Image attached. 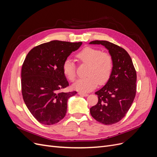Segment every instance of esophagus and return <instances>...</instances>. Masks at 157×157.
Segmentation results:
<instances>
[{"mask_svg": "<svg viewBox=\"0 0 157 157\" xmlns=\"http://www.w3.org/2000/svg\"><path fill=\"white\" fill-rule=\"evenodd\" d=\"M78 94L80 95V96H84V97H86V96H88V94L84 93V92H78Z\"/></svg>", "mask_w": 157, "mask_h": 157, "instance_id": "1", "label": "esophagus"}]
</instances>
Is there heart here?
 <instances>
[{
	"mask_svg": "<svg viewBox=\"0 0 157 157\" xmlns=\"http://www.w3.org/2000/svg\"><path fill=\"white\" fill-rule=\"evenodd\" d=\"M76 58L80 63L88 64V76L76 80L73 84L74 89L81 92L91 91L98 84L103 85L110 78L113 69V59L109 52L93 47H86L76 54ZM62 70L65 77L73 81L76 77L73 61L70 59H65Z\"/></svg>",
	"mask_w": 157,
	"mask_h": 157,
	"instance_id": "b5f03b06",
	"label": "heart"
}]
</instances>
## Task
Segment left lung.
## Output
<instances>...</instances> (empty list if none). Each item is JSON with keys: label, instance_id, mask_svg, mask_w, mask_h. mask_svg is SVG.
I'll use <instances>...</instances> for the list:
<instances>
[{"label": "left lung", "instance_id": "obj_1", "mask_svg": "<svg viewBox=\"0 0 157 157\" xmlns=\"http://www.w3.org/2000/svg\"><path fill=\"white\" fill-rule=\"evenodd\" d=\"M91 44H101L113 59L110 78L97 91L98 102L90 109L98 122L111 125L121 121L130 108L136 94V71L128 52L121 47L106 40H94Z\"/></svg>", "mask_w": 157, "mask_h": 157}]
</instances>
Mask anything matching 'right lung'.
<instances>
[{"label":"right lung","instance_id":"obj_1","mask_svg":"<svg viewBox=\"0 0 157 157\" xmlns=\"http://www.w3.org/2000/svg\"><path fill=\"white\" fill-rule=\"evenodd\" d=\"M82 44L52 40L27 54L21 69L22 96L32 115L41 124H55L65 117L68 99L77 92H61L69 86L62 66Z\"/></svg>","mask_w":157,"mask_h":157}]
</instances>
